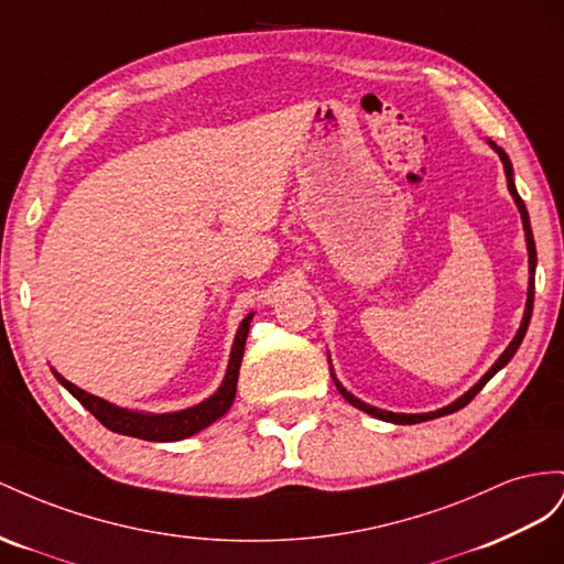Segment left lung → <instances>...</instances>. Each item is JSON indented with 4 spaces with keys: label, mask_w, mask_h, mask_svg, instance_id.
<instances>
[{
    "label": "left lung",
    "mask_w": 564,
    "mask_h": 564,
    "mask_svg": "<svg viewBox=\"0 0 564 564\" xmlns=\"http://www.w3.org/2000/svg\"><path fill=\"white\" fill-rule=\"evenodd\" d=\"M489 147L498 153V158H501V163H503V170H506V180H508V191H510V196H512V200H514V205H518V210H520V217H522V229H524V240H527V252H529V288H527V304H524V316H522V324H520V328H518V333H514V337L510 340V345L506 347V351L501 354V357H498L496 361H494V366L489 368V371L481 376L473 388L465 392V394H460L456 401H452V404L448 406H444V409H437V411H430V413H394V411H384V409H378V406H371V404H366V401H361V399H357L354 397L349 390H345L343 388V382L335 378V373H333V366H330V376H333V382H335V388H337V392H340L351 406H357L359 411H364V413H368V415H373V417H378V421H384V423H394V425H415V423H423V421H432V417H440V415H448V413H454V411H458V409H463V406H468L470 401H473V397L485 388V384L501 371V368L514 357V351H518V347L522 345V340H524V333H527V328H529V318H532V310H534V271H536V246H534V234H532V227H529V213H527V207H524V200L520 198V193H518V188H514V174H512V163H510V158H508V153L503 151V149H498L494 141H489ZM328 364H330V357H328Z\"/></svg>",
    "instance_id": "left-lung-1"
}]
</instances>
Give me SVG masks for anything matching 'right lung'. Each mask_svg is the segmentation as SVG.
<instances>
[{
    "label": "right lung",
    "mask_w": 564,
    "mask_h": 564,
    "mask_svg": "<svg viewBox=\"0 0 564 564\" xmlns=\"http://www.w3.org/2000/svg\"><path fill=\"white\" fill-rule=\"evenodd\" d=\"M252 316L254 314H248L243 321H240V326L234 337V345H231L227 373H224V380L217 388V392L203 399L200 404L182 409V411L143 413V411H134V409H122V406L110 404V401H106L101 397L79 390L77 384L63 378L56 368H52V373L63 384V388H66L104 427L118 432V434H127V437H137V440L180 442V440L191 437V434L205 430L207 425H213L231 409L234 399H236V382H238L240 361H243Z\"/></svg>",
    "instance_id": "1"
}]
</instances>
